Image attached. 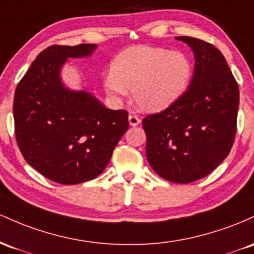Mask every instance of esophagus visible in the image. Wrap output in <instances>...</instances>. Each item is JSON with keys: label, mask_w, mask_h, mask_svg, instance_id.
<instances>
[{"label": "esophagus", "mask_w": 254, "mask_h": 254, "mask_svg": "<svg viewBox=\"0 0 254 254\" xmlns=\"http://www.w3.org/2000/svg\"><path fill=\"white\" fill-rule=\"evenodd\" d=\"M128 121H129V125L132 127L138 126V125L140 124V119H139V116H136V115H129V116H128Z\"/></svg>", "instance_id": "34e87169"}]
</instances>
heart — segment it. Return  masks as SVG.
<instances>
[{
    "label": "heart",
    "mask_w": 254,
    "mask_h": 254,
    "mask_svg": "<svg viewBox=\"0 0 254 254\" xmlns=\"http://www.w3.org/2000/svg\"><path fill=\"white\" fill-rule=\"evenodd\" d=\"M192 78L193 64L184 53L140 45L122 51L114 59L103 85L108 95L115 99L132 90L136 107L155 113L179 101L190 89Z\"/></svg>",
    "instance_id": "obj_1"
}]
</instances>
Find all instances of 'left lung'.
Returning <instances> with one entry per match:
<instances>
[{
  "label": "left lung",
  "instance_id": "8db88e82",
  "mask_svg": "<svg viewBox=\"0 0 254 254\" xmlns=\"http://www.w3.org/2000/svg\"><path fill=\"white\" fill-rule=\"evenodd\" d=\"M194 54L190 89L163 112L142 120L146 157L161 178L190 184L209 175L229 155L236 133L239 85L210 43L176 37Z\"/></svg>",
  "mask_w": 254,
  "mask_h": 254
}]
</instances>
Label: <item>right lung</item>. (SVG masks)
I'll use <instances>...</instances> for the list:
<instances>
[{"instance_id":"obj_1","label":"right lung","mask_w":254,"mask_h":254,"mask_svg":"<svg viewBox=\"0 0 254 254\" xmlns=\"http://www.w3.org/2000/svg\"><path fill=\"white\" fill-rule=\"evenodd\" d=\"M95 44L51 45L37 56L14 95L15 138L25 161L62 185L97 178L128 129L126 110L107 109L85 91L62 84L69 58L90 56Z\"/></svg>"}]
</instances>
